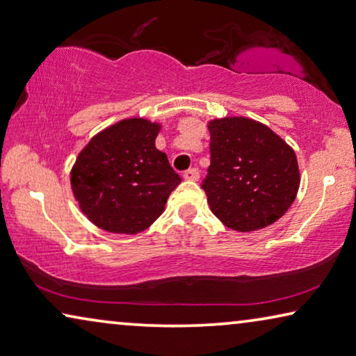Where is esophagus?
<instances>
[{
    "mask_svg": "<svg viewBox=\"0 0 356 356\" xmlns=\"http://www.w3.org/2000/svg\"><path fill=\"white\" fill-rule=\"evenodd\" d=\"M198 177H200V171L196 168H192V169H188V171L184 172L185 180H198Z\"/></svg>",
    "mask_w": 356,
    "mask_h": 356,
    "instance_id": "esophagus-1",
    "label": "esophagus"
}]
</instances>
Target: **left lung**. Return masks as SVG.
Listing matches in <instances>:
<instances>
[{"label":"left lung","instance_id":"1","mask_svg":"<svg viewBox=\"0 0 356 356\" xmlns=\"http://www.w3.org/2000/svg\"><path fill=\"white\" fill-rule=\"evenodd\" d=\"M211 164L201 187L222 224L254 232L277 222L300 184L293 148L259 121L227 116L209 121Z\"/></svg>","mask_w":356,"mask_h":356}]
</instances>
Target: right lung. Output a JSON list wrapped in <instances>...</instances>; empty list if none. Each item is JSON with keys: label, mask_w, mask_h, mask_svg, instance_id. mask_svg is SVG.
Returning a JSON list of instances; mask_svg holds the SVG:
<instances>
[{"label": "right lung", "mask_w": 356, "mask_h": 356, "mask_svg": "<svg viewBox=\"0 0 356 356\" xmlns=\"http://www.w3.org/2000/svg\"><path fill=\"white\" fill-rule=\"evenodd\" d=\"M161 126L129 118L94 136L79 152L70 172L79 208L99 229L136 235L164 211L182 182L155 147Z\"/></svg>", "instance_id": "obj_1"}]
</instances>
